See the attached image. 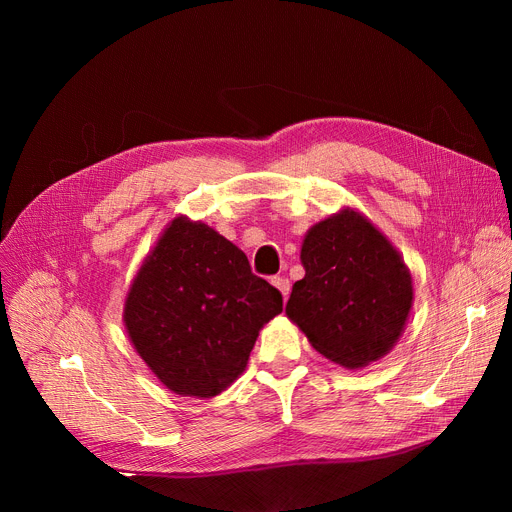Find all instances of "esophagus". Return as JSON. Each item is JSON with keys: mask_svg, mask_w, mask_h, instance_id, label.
<instances>
[{"mask_svg": "<svg viewBox=\"0 0 512 512\" xmlns=\"http://www.w3.org/2000/svg\"><path fill=\"white\" fill-rule=\"evenodd\" d=\"M272 284L282 292V297H284V301H286V299H288V294H290V282H288V278L274 276V278H272Z\"/></svg>", "mask_w": 512, "mask_h": 512, "instance_id": "esophagus-1", "label": "esophagus"}]
</instances>
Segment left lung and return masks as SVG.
Instances as JSON below:
<instances>
[{
    "label": "left lung",
    "instance_id": "8db88e82",
    "mask_svg": "<svg viewBox=\"0 0 512 512\" xmlns=\"http://www.w3.org/2000/svg\"><path fill=\"white\" fill-rule=\"evenodd\" d=\"M301 261L305 278L294 282L286 315L317 353L357 369L392 351L413 305V284L380 230L344 209L307 232Z\"/></svg>",
    "mask_w": 512,
    "mask_h": 512
}]
</instances>
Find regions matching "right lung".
<instances>
[{
    "instance_id": "add662e5",
    "label": "right lung",
    "mask_w": 512,
    "mask_h": 512,
    "mask_svg": "<svg viewBox=\"0 0 512 512\" xmlns=\"http://www.w3.org/2000/svg\"><path fill=\"white\" fill-rule=\"evenodd\" d=\"M282 294L247 255L201 222L176 218L134 278L124 324L159 382L211 398L245 371Z\"/></svg>"
}]
</instances>
